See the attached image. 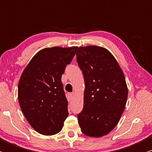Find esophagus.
Wrapping results in <instances>:
<instances>
[{
    "label": "esophagus",
    "mask_w": 152,
    "mask_h": 152,
    "mask_svg": "<svg viewBox=\"0 0 152 152\" xmlns=\"http://www.w3.org/2000/svg\"><path fill=\"white\" fill-rule=\"evenodd\" d=\"M69 97H70V99H71L74 98V93H69Z\"/></svg>",
    "instance_id": "obj_1"
}]
</instances>
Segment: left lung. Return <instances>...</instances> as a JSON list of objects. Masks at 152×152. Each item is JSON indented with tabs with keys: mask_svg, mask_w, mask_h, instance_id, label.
Returning a JSON list of instances; mask_svg holds the SVG:
<instances>
[{
	"mask_svg": "<svg viewBox=\"0 0 152 152\" xmlns=\"http://www.w3.org/2000/svg\"><path fill=\"white\" fill-rule=\"evenodd\" d=\"M76 61L85 82L78 124L85 135L103 137L117 125L126 106L128 88L124 75L114 56L103 47H79Z\"/></svg>",
	"mask_w": 152,
	"mask_h": 152,
	"instance_id": "left-lung-1",
	"label": "left lung"
}]
</instances>
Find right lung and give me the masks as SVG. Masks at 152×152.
<instances>
[{"label": "right lung", "instance_id": "right-lung-1", "mask_svg": "<svg viewBox=\"0 0 152 152\" xmlns=\"http://www.w3.org/2000/svg\"><path fill=\"white\" fill-rule=\"evenodd\" d=\"M77 49V46L43 48L22 73L18 86L19 104L28 122L38 133H58L69 116L61 75Z\"/></svg>", "mask_w": 152, "mask_h": 152}]
</instances>
